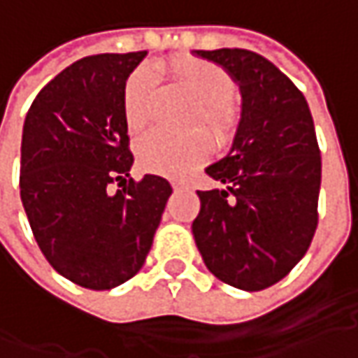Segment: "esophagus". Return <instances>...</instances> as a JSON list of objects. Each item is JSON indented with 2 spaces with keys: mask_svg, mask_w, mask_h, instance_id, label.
Here are the masks:
<instances>
[{
  "mask_svg": "<svg viewBox=\"0 0 358 358\" xmlns=\"http://www.w3.org/2000/svg\"><path fill=\"white\" fill-rule=\"evenodd\" d=\"M183 189H187V187L177 185V183H173V191H175V193H179V191H183Z\"/></svg>",
  "mask_w": 358,
  "mask_h": 358,
  "instance_id": "esophagus-1",
  "label": "esophagus"
}]
</instances>
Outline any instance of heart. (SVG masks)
Masks as SVG:
<instances>
[{
	"label": "heart",
	"instance_id": "obj_1",
	"mask_svg": "<svg viewBox=\"0 0 358 358\" xmlns=\"http://www.w3.org/2000/svg\"><path fill=\"white\" fill-rule=\"evenodd\" d=\"M179 87L195 99V125H203L217 145H229L239 129L241 109L235 101V81L213 62L179 55L165 63ZM157 77L149 67H137L123 85V117L131 131H141L151 119ZM211 155V141L203 131L171 137L161 131L145 135L137 145L141 169L165 177H185Z\"/></svg>",
	"mask_w": 358,
	"mask_h": 358
}]
</instances>
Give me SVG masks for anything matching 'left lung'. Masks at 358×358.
<instances>
[{
	"mask_svg": "<svg viewBox=\"0 0 358 358\" xmlns=\"http://www.w3.org/2000/svg\"><path fill=\"white\" fill-rule=\"evenodd\" d=\"M239 83L241 123L227 155L197 191L193 237L207 268L243 291L279 282L305 257L319 213L321 151L309 105L279 67L249 49L193 51Z\"/></svg>",
	"mask_w": 358,
	"mask_h": 358,
	"instance_id": "left-lung-1",
	"label": "left lung"
}]
</instances>
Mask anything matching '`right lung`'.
I'll list each match as a JSON object with an SVG mask.
<instances>
[{
	"label": "right lung",
	"instance_id": "1",
	"mask_svg": "<svg viewBox=\"0 0 358 358\" xmlns=\"http://www.w3.org/2000/svg\"><path fill=\"white\" fill-rule=\"evenodd\" d=\"M145 55L71 63L37 93L23 123L20 193L35 241L59 275L93 291L139 273L173 193L159 175L129 177L123 85Z\"/></svg>",
	"mask_w": 358,
	"mask_h": 358
}]
</instances>
